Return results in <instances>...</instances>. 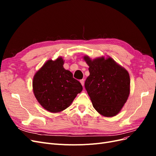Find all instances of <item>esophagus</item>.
Returning <instances> with one entry per match:
<instances>
[{
	"instance_id": "esophagus-1",
	"label": "esophagus",
	"mask_w": 156,
	"mask_h": 156,
	"mask_svg": "<svg viewBox=\"0 0 156 156\" xmlns=\"http://www.w3.org/2000/svg\"><path fill=\"white\" fill-rule=\"evenodd\" d=\"M80 83H81V84H82V86L83 87H84V79H81V80H80Z\"/></svg>"
}]
</instances>
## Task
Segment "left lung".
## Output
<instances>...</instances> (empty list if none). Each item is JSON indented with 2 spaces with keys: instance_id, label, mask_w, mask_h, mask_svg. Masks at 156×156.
Listing matches in <instances>:
<instances>
[{
  "instance_id": "1",
  "label": "left lung",
  "mask_w": 156,
  "mask_h": 156,
  "mask_svg": "<svg viewBox=\"0 0 156 156\" xmlns=\"http://www.w3.org/2000/svg\"><path fill=\"white\" fill-rule=\"evenodd\" d=\"M88 65L90 75L84 87L92 105L101 115H116L129 95L130 78L127 71L111 58H98L92 60L84 56Z\"/></svg>"
}]
</instances>
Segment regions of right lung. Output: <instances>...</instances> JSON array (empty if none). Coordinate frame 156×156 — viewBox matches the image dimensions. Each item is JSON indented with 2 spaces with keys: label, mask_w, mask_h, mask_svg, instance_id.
<instances>
[{
  "label": "right lung",
  "mask_w": 156,
  "mask_h": 156,
  "mask_svg": "<svg viewBox=\"0 0 156 156\" xmlns=\"http://www.w3.org/2000/svg\"><path fill=\"white\" fill-rule=\"evenodd\" d=\"M59 57L49 60L35 74L33 92L37 101L51 112H58L68 108L77 94L83 90L81 84L73 77L72 73L63 67Z\"/></svg>",
  "instance_id": "right-lung-1"
}]
</instances>
